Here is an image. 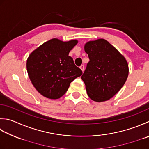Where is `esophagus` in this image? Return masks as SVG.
I'll return each instance as SVG.
<instances>
[{
  "label": "esophagus",
  "instance_id": "esophagus-1",
  "mask_svg": "<svg viewBox=\"0 0 149 149\" xmlns=\"http://www.w3.org/2000/svg\"><path fill=\"white\" fill-rule=\"evenodd\" d=\"M80 68L82 70V71L83 72H84V66L83 65H81L80 66Z\"/></svg>",
  "mask_w": 149,
  "mask_h": 149
}]
</instances>
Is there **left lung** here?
Wrapping results in <instances>:
<instances>
[{"instance_id":"left-lung-1","label":"left lung","mask_w":149,"mask_h":149,"mask_svg":"<svg viewBox=\"0 0 149 149\" xmlns=\"http://www.w3.org/2000/svg\"><path fill=\"white\" fill-rule=\"evenodd\" d=\"M89 62L81 76L88 97L94 101H105L119 91L129 75L126 59L107 40L89 41L84 46Z\"/></svg>"}]
</instances>
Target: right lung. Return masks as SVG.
I'll list each match as a JSON object with an SVG mask.
<instances>
[{
  "label": "right lung",
  "instance_id": "right-lung-1",
  "mask_svg": "<svg viewBox=\"0 0 149 149\" xmlns=\"http://www.w3.org/2000/svg\"><path fill=\"white\" fill-rule=\"evenodd\" d=\"M77 40L63 42L52 39L32 52L26 63L35 88L45 97L56 100L65 94L70 84L83 72L75 65L69 52Z\"/></svg>",
  "mask_w": 149,
  "mask_h": 149
}]
</instances>
